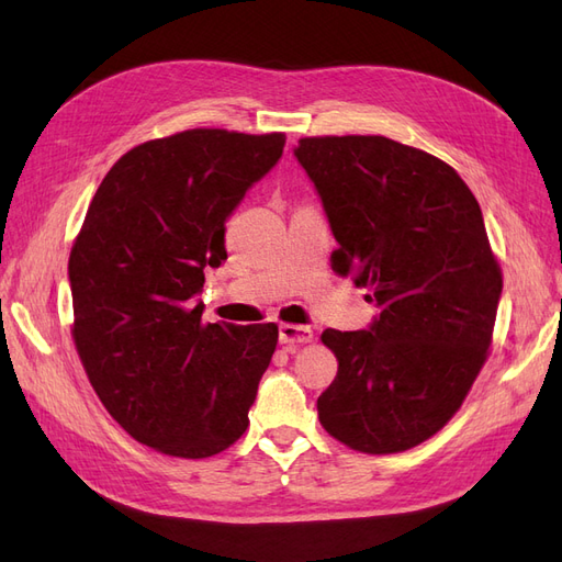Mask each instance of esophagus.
Returning <instances> with one entry per match:
<instances>
[{"label": "esophagus", "instance_id": "obj_1", "mask_svg": "<svg viewBox=\"0 0 562 562\" xmlns=\"http://www.w3.org/2000/svg\"><path fill=\"white\" fill-rule=\"evenodd\" d=\"M312 339H314V333H312V327H306V325H290V323H283V325L279 327V341H281L283 346L306 344V341H312Z\"/></svg>", "mask_w": 562, "mask_h": 562}]
</instances>
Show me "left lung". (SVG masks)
<instances>
[{
	"label": "left lung",
	"instance_id": "left-lung-1",
	"mask_svg": "<svg viewBox=\"0 0 562 562\" xmlns=\"http://www.w3.org/2000/svg\"><path fill=\"white\" fill-rule=\"evenodd\" d=\"M312 179L351 274L379 316L325 330L339 370L318 397L323 428L362 453H400L439 432L486 362L502 295L476 198L456 169L385 137H306Z\"/></svg>",
	"mask_w": 562,
	"mask_h": 562
}]
</instances>
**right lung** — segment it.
<instances>
[{
	"mask_svg": "<svg viewBox=\"0 0 562 562\" xmlns=\"http://www.w3.org/2000/svg\"><path fill=\"white\" fill-rule=\"evenodd\" d=\"M283 144L281 132L186 130L134 146L74 241L76 351L113 420L160 453L216 456L248 428L279 327L204 325L198 295L227 258V218Z\"/></svg>",
	"mask_w": 562,
	"mask_h": 562,
	"instance_id": "1",
	"label": "right lung"
}]
</instances>
